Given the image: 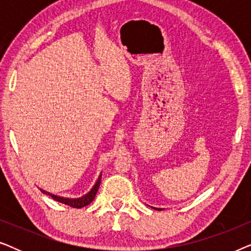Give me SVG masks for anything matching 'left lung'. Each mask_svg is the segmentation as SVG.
Wrapping results in <instances>:
<instances>
[{
  "instance_id": "left-lung-1",
  "label": "left lung",
  "mask_w": 251,
  "mask_h": 251,
  "mask_svg": "<svg viewBox=\"0 0 251 251\" xmlns=\"http://www.w3.org/2000/svg\"><path fill=\"white\" fill-rule=\"evenodd\" d=\"M154 209H156V210H162V209H160V208H159V209H157V208H154Z\"/></svg>"
}]
</instances>
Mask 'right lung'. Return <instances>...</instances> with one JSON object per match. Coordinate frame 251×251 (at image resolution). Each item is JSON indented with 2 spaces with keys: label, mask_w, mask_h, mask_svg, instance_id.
<instances>
[{
  "label": "right lung",
  "mask_w": 251,
  "mask_h": 251,
  "mask_svg": "<svg viewBox=\"0 0 251 251\" xmlns=\"http://www.w3.org/2000/svg\"><path fill=\"white\" fill-rule=\"evenodd\" d=\"M100 180H101V174L99 175L97 181H96V184L94 185V186H92L91 190L89 191L87 194H84L83 197L76 198V199L59 197V195H54V194H52V193H49V192L44 191V190H42V188H40V190H41V192H42L43 194L49 195V197L52 198L54 201L60 202V203L67 204V205H70V207H73V208H83V207H85V205L90 204L91 202L94 201L96 194H97V191H98V188H99V185H100Z\"/></svg>",
  "instance_id": "right-lung-1"
}]
</instances>
